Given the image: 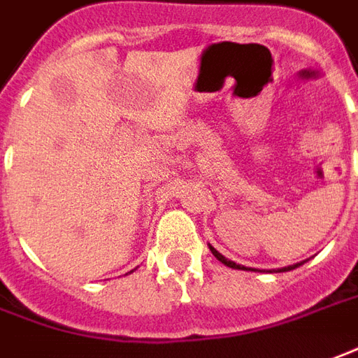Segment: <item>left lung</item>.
I'll return each mask as SVG.
<instances>
[{"mask_svg":"<svg viewBox=\"0 0 358 358\" xmlns=\"http://www.w3.org/2000/svg\"><path fill=\"white\" fill-rule=\"evenodd\" d=\"M210 251H212V255H214V257L218 259V261H222V263H224V265H226V267L240 268V271H248V268L243 267V265H238V263H234V261H230V259H226V257H224V255H222V253H218V251L214 250V248H212V245H210ZM300 265H302V263H296V265H290V267H282V268H278V273H285V271H292V268L300 267Z\"/></svg>","mask_w":358,"mask_h":358,"instance_id":"8db88e82","label":"left lung"}]
</instances>
